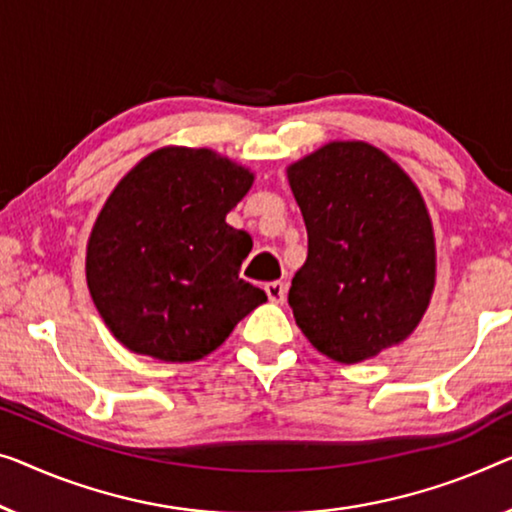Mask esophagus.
I'll use <instances>...</instances> for the list:
<instances>
[{
	"label": "esophagus",
	"instance_id": "1",
	"mask_svg": "<svg viewBox=\"0 0 512 512\" xmlns=\"http://www.w3.org/2000/svg\"><path fill=\"white\" fill-rule=\"evenodd\" d=\"M264 292H266V296H269L271 303H282V301H285V296H287V285H285V282H280V280L266 282Z\"/></svg>",
	"mask_w": 512,
	"mask_h": 512
}]
</instances>
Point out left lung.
I'll use <instances>...</instances> for the list:
<instances>
[{"mask_svg":"<svg viewBox=\"0 0 512 512\" xmlns=\"http://www.w3.org/2000/svg\"><path fill=\"white\" fill-rule=\"evenodd\" d=\"M308 230L289 308L315 349L358 363L402 342L434 289L425 202L384 151L331 142L287 170Z\"/></svg>","mask_w":512,"mask_h":512,"instance_id":"obj_1","label":"left lung"}]
</instances>
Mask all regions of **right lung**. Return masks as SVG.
I'll use <instances>...</instances> for the list:
<instances>
[{"label":"right lung","mask_w":512,"mask_h":512,"mask_svg":"<svg viewBox=\"0 0 512 512\" xmlns=\"http://www.w3.org/2000/svg\"><path fill=\"white\" fill-rule=\"evenodd\" d=\"M250 186L246 167L186 147L154 151L119 181L89 236L87 285L121 345L197 361L266 301L239 278L253 241L225 223Z\"/></svg>","instance_id":"1"}]
</instances>
